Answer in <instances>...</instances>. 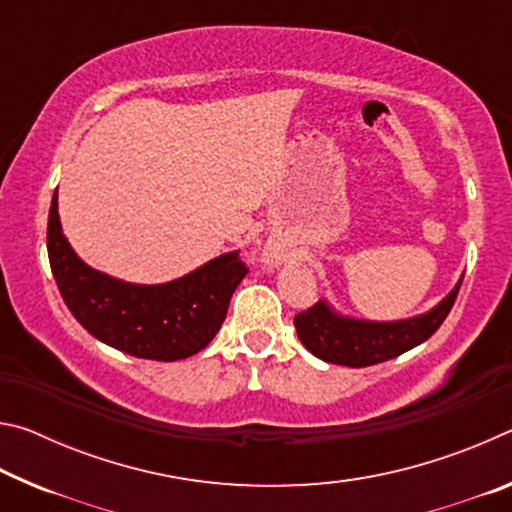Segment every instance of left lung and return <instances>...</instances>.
<instances>
[{"label":"left lung","instance_id":"1","mask_svg":"<svg viewBox=\"0 0 512 512\" xmlns=\"http://www.w3.org/2000/svg\"><path fill=\"white\" fill-rule=\"evenodd\" d=\"M458 289H461V282L427 314L397 320V323L343 318L336 316L325 302H316L314 307L298 311L293 325H296L298 339L314 357L327 363H339V366L366 368L400 357L406 350L427 341L452 311Z\"/></svg>","mask_w":512,"mask_h":512}]
</instances>
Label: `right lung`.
I'll list each match as a JSON object with an SVG mask.
<instances>
[{"label": "right lung", "instance_id": "add662e5", "mask_svg": "<svg viewBox=\"0 0 512 512\" xmlns=\"http://www.w3.org/2000/svg\"><path fill=\"white\" fill-rule=\"evenodd\" d=\"M47 253L60 296L94 339L153 361H178L203 350L248 273L235 250L167 284L144 287L115 280L83 264L67 244L56 194L49 207Z\"/></svg>", "mask_w": 512, "mask_h": 512}]
</instances>
